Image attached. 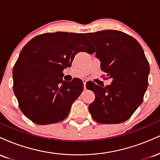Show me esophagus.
<instances>
[{
  "instance_id": "1",
  "label": "esophagus",
  "mask_w": 160,
  "mask_h": 160,
  "mask_svg": "<svg viewBox=\"0 0 160 160\" xmlns=\"http://www.w3.org/2000/svg\"><path fill=\"white\" fill-rule=\"evenodd\" d=\"M86 82H87V80H82V82H83V87H84V89H86Z\"/></svg>"
}]
</instances>
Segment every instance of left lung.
Listing matches in <instances>:
<instances>
[{"instance_id":"obj_1","label":"left lung","mask_w":160,"mask_h":160,"mask_svg":"<svg viewBox=\"0 0 160 160\" xmlns=\"http://www.w3.org/2000/svg\"><path fill=\"white\" fill-rule=\"evenodd\" d=\"M86 36L96 47L101 69L113 79L106 86L86 83L95 95L89 113L99 123L123 122L142 103L148 86L150 66L144 50L135 38L120 31L104 30Z\"/></svg>"}]
</instances>
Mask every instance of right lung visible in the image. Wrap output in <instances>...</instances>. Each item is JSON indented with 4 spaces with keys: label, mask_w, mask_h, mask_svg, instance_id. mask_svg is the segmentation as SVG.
Listing matches in <instances>:
<instances>
[{
    "label": "right lung",
    "mask_w": 160,
    "mask_h": 160,
    "mask_svg": "<svg viewBox=\"0 0 160 160\" xmlns=\"http://www.w3.org/2000/svg\"><path fill=\"white\" fill-rule=\"evenodd\" d=\"M80 52L94 53L82 34L58 32L36 36L20 52L12 69L13 91L20 110L34 123L47 125L65 120L83 89L80 80H62Z\"/></svg>",
    "instance_id": "1"
}]
</instances>
